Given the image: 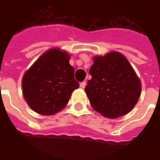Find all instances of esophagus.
Masks as SVG:
<instances>
[{
	"mask_svg": "<svg viewBox=\"0 0 160 160\" xmlns=\"http://www.w3.org/2000/svg\"><path fill=\"white\" fill-rule=\"evenodd\" d=\"M86 85H87V82H86V81H82V82H80V87L81 88H85Z\"/></svg>",
	"mask_w": 160,
	"mask_h": 160,
	"instance_id": "34e87169",
	"label": "esophagus"
}]
</instances>
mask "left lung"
Segmentation results:
<instances>
[{
	"instance_id": "obj_1",
	"label": "left lung",
	"mask_w": 160,
	"mask_h": 160,
	"mask_svg": "<svg viewBox=\"0 0 160 160\" xmlns=\"http://www.w3.org/2000/svg\"><path fill=\"white\" fill-rule=\"evenodd\" d=\"M89 73L92 78L85 91L94 110L108 118H117L135 107L141 82L122 54L112 52L94 57Z\"/></svg>"
}]
</instances>
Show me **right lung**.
<instances>
[{"label":"right lung","instance_id":"right-lung-1","mask_svg":"<svg viewBox=\"0 0 160 160\" xmlns=\"http://www.w3.org/2000/svg\"><path fill=\"white\" fill-rule=\"evenodd\" d=\"M70 56L59 49L44 52L22 78V94L31 109L51 116L66 107L74 89L80 84L74 79Z\"/></svg>","mask_w":160,"mask_h":160}]
</instances>
